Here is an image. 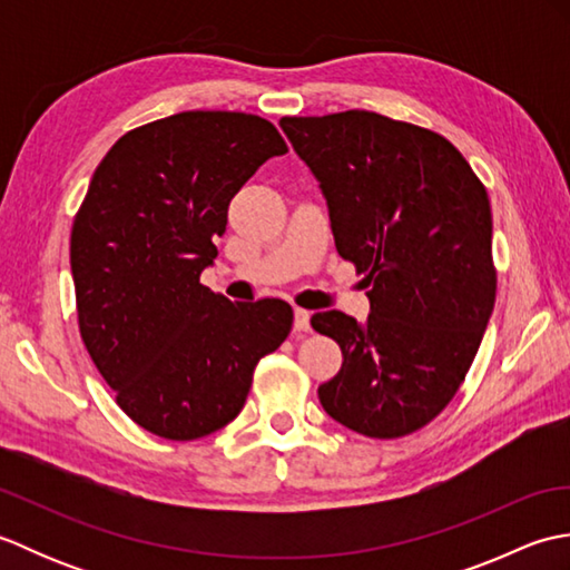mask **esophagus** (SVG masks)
I'll use <instances>...</instances> for the list:
<instances>
[{
    "instance_id": "1",
    "label": "esophagus",
    "mask_w": 570,
    "mask_h": 570,
    "mask_svg": "<svg viewBox=\"0 0 570 570\" xmlns=\"http://www.w3.org/2000/svg\"><path fill=\"white\" fill-rule=\"evenodd\" d=\"M294 328L298 333H308L311 331V311H306V308H296L294 311Z\"/></svg>"
}]
</instances>
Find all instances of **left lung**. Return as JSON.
<instances>
[{
    "mask_svg": "<svg viewBox=\"0 0 570 570\" xmlns=\"http://www.w3.org/2000/svg\"><path fill=\"white\" fill-rule=\"evenodd\" d=\"M316 176L337 254L365 274L367 321L311 318L343 350L325 414L370 439L426 426L455 396L494 308L485 186L451 141L377 112L282 117Z\"/></svg>",
    "mask_w": 570,
    "mask_h": 570,
    "instance_id": "obj_1",
    "label": "left lung"
}]
</instances>
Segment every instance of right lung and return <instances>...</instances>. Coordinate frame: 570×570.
Returning <instances> with one entry per match:
<instances>
[{"label": "right lung", "instance_id": "1", "mask_svg": "<svg viewBox=\"0 0 570 570\" xmlns=\"http://www.w3.org/2000/svg\"><path fill=\"white\" fill-rule=\"evenodd\" d=\"M286 151L257 115L193 110L127 131L95 168L70 233L80 335L125 414L161 439L227 426L292 331L286 301L200 284L229 200Z\"/></svg>", "mask_w": 570, "mask_h": 570}]
</instances>
